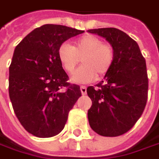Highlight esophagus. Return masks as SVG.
<instances>
[{
  "label": "esophagus",
  "instance_id": "obj_1",
  "mask_svg": "<svg viewBox=\"0 0 159 159\" xmlns=\"http://www.w3.org/2000/svg\"><path fill=\"white\" fill-rule=\"evenodd\" d=\"M80 90H81V93H82V94H83V95L86 94V87H85V86L82 85V86L80 87Z\"/></svg>",
  "mask_w": 159,
  "mask_h": 159
}]
</instances>
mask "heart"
I'll list each match as a JSON object with an SVG mask.
<instances>
[{
    "label": "heart",
    "instance_id": "b5f03b06",
    "mask_svg": "<svg viewBox=\"0 0 159 159\" xmlns=\"http://www.w3.org/2000/svg\"><path fill=\"white\" fill-rule=\"evenodd\" d=\"M57 57L62 66L68 74H72L80 58L83 66L72 76L74 83H89L104 76L111 68L115 59V50L111 44L93 35H84L71 46L63 43L57 49Z\"/></svg>",
    "mask_w": 159,
    "mask_h": 159
}]
</instances>
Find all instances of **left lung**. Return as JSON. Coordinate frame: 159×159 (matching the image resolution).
I'll use <instances>...</instances> for the list:
<instances>
[{"mask_svg": "<svg viewBox=\"0 0 159 159\" xmlns=\"http://www.w3.org/2000/svg\"><path fill=\"white\" fill-rule=\"evenodd\" d=\"M106 39L115 50V59L104 81L86 92L92 100L89 124L103 137L123 135L142 115L148 100V78L146 60L139 45L115 28L89 30Z\"/></svg>", "mask_w": 159, "mask_h": 159, "instance_id": "left-lung-1", "label": "left lung"}]
</instances>
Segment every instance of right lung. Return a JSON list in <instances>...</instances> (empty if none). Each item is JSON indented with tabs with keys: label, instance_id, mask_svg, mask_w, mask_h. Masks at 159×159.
<instances>
[{
	"label": "right lung",
	"instance_id": "1",
	"mask_svg": "<svg viewBox=\"0 0 159 159\" xmlns=\"http://www.w3.org/2000/svg\"><path fill=\"white\" fill-rule=\"evenodd\" d=\"M84 30L46 24L19 43L10 66L9 94L15 114L30 134L50 138L59 134L68 113L82 95L57 57V49Z\"/></svg>",
	"mask_w": 159,
	"mask_h": 159
}]
</instances>
